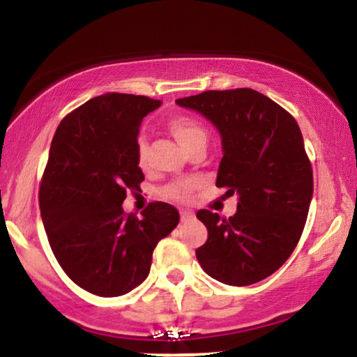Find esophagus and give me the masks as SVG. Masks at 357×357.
Wrapping results in <instances>:
<instances>
[{
	"label": "esophagus",
	"instance_id": "34e87169",
	"mask_svg": "<svg viewBox=\"0 0 357 357\" xmlns=\"http://www.w3.org/2000/svg\"><path fill=\"white\" fill-rule=\"evenodd\" d=\"M192 218H195V213L192 211H188V210L181 211V221H190Z\"/></svg>",
	"mask_w": 357,
	"mask_h": 357
}]
</instances>
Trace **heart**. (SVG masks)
Wrapping results in <instances>:
<instances>
[{
	"label": "heart",
	"mask_w": 357,
	"mask_h": 357,
	"mask_svg": "<svg viewBox=\"0 0 357 357\" xmlns=\"http://www.w3.org/2000/svg\"><path fill=\"white\" fill-rule=\"evenodd\" d=\"M167 129H169V132L176 137V141H178L186 151L190 149L191 146H195L196 142H206V129H204L198 119L191 116L179 114V116L171 117L169 121H167ZM136 154L137 165L144 167L147 155V142L144 137L137 139ZM195 188L196 181H176L167 184L165 190H162V196H166L167 199H173V202L178 203H188L191 199Z\"/></svg>",
	"instance_id": "b5f03b06"
}]
</instances>
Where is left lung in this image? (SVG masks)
<instances>
[{
    "label": "left lung",
    "instance_id": "obj_1",
    "mask_svg": "<svg viewBox=\"0 0 357 357\" xmlns=\"http://www.w3.org/2000/svg\"><path fill=\"white\" fill-rule=\"evenodd\" d=\"M176 104L216 126L223 142L216 186L238 196L236 213H196L208 240L196 258L208 275L243 287L277 272L301 240L314 176L297 121L253 89L206 90Z\"/></svg>",
    "mask_w": 357,
    "mask_h": 357
}]
</instances>
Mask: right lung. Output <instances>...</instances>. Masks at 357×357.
Here are the masks:
<instances>
[{
    "mask_svg": "<svg viewBox=\"0 0 357 357\" xmlns=\"http://www.w3.org/2000/svg\"><path fill=\"white\" fill-rule=\"evenodd\" d=\"M161 100L132 93L93 97L63 117L40 183V211L53 255L77 285L100 297L124 296L149 275L159 240L179 213L149 203L142 218L122 210L144 181L139 126Z\"/></svg>",
    "mask_w": 357,
    "mask_h": 357,
    "instance_id": "obj_1",
    "label": "right lung"
}]
</instances>
